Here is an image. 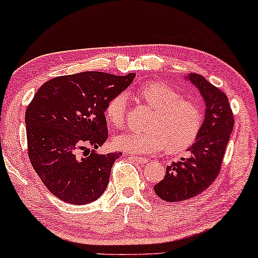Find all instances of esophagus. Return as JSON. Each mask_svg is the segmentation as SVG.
I'll return each mask as SVG.
<instances>
[{
    "label": "esophagus",
    "mask_w": 258,
    "mask_h": 258,
    "mask_svg": "<svg viewBox=\"0 0 258 258\" xmlns=\"http://www.w3.org/2000/svg\"><path fill=\"white\" fill-rule=\"evenodd\" d=\"M129 158L132 159L133 161L139 162V163H147V162H148V159H146V158H139V156H133V155H130Z\"/></svg>",
    "instance_id": "34e87169"
}]
</instances>
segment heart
<instances>
[{"label": "heart", "mask_w": 258, "mask_h": 258, "mask_svg": "<svg viewBox=\"0 0 258 258\" xmlns=\"http://www.w3.org/2000/svg\"><path fill=\"white\" fill-rule=\"evenodd\" d=\"M136 95L153 109L145 123L147 130L115 136L112 145L116 148L135 154H152L163 148L175 154L196 141L204 121L203 111L196 103L182 98L178 91L161 82L147 83ZM125 111V97L113 96L104 110L106 122L113 128H122Z\"/></svg>", "instance_id": "1"}]
</instances>
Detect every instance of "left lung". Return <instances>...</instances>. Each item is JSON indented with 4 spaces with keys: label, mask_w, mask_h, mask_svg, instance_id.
Segmentation results:
<instances>
[{
    "label": "left lung",
    "mask_w": 258,
    "mask_h": 258,
    "mask_svg": "<svg viewBox=\"0 0 258 258\" xmlns=\"http://www.w3.org/2000/svg\"><path fill=\"white\" fill-rule=\"evenodd\" d=\"M183 77L199 90L206 110L202 130L187 149L189 155L167 166L165 178L154 186L156 196L169 203L193 198L215 181L235 123L229 99L222 90L197 73Z\"/></svg>",
    "instance_id": "obj_1"
}]
</instances>
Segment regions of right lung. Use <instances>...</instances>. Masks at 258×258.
Masks as SVG:
<instances>
[{
  "mask_svg": "<svg viewBox=\"0 0 258 258\" xmlns=\"http://www.w3.org/2000/svg\"><path fill=\"white\" fill-rule=\"evenodd\" d=\"M135 73L82 72L41 85L26 110L28 156L56 198L73 205L104 193L113 162L122 153L98 154L108 139L105 106L132 84Z\"/></svg>",
  "mask_w": 258,
  "mask_h": 258,
  "instance_id": "1",
  "label": "right lung"
}]
</instances>
